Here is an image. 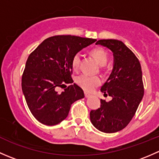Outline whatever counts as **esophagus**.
Wrapping results in <instances>:
<instances>
[{"instance_id":"obj_1","label":"esophagus","mask_w":159,"mask_h":159,"mask_svg":"<svg viewBox=\"0 0 159 159\" xmlns=\"http://www.w3.org/2000/svg\"><path fill=\"white\" fill-rule=\"evenodd\" d=\"M84 97H85V98H89V97H90V94H89V93L84 92Z\"/></svg>"}]
</instances>
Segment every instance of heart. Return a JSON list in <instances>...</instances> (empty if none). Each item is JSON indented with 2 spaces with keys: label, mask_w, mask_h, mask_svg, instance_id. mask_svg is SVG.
Wrapping results in <instances>:
<instances>
[{
  "label": "heart",
  "mask_w": 159,
  "mask_h": 159,
  "mask_svg": "<svg viewBox=\"0 0 159 159\" xmlns=\"http://www.w3.org/2000/svg\"><path fill=\"white\" fill-rule=\"evenodd\" d=\"M91 55L97 60L101 65H105L108 61V53L106 50L102 47H97L91 49L90 51ZM81 62V56L79 54H75L71 60V66L74 70H77ZM77 84L86 91H94L98 86L102 84V79L99 76H91V75L81 74L75 78Z\"/></svg>",
  "instance_id": "obj_1"
}]
</instances>
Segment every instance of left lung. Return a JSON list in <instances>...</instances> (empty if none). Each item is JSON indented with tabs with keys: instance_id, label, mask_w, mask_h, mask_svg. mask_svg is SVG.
Here are the masks:
<instances>
[{
	"instance_id": "8db88e82",
	"label": "left lung",
	"mask_w": 159,
	"mask_h": 159,
	"mask_svg": "<svg viewBox=\"0 0 159 159\" xmlns=\"http://www.w3.org/2000/svg\"><path fill=\"white\" fill-rule=\"evenodd\" d=\"M96 44L113 52V70L101 89L112 99L108 102L101 99V107L91 111L90 119L99 131L114 133L129 125L143 98L142 68L138 57L122 41L103 39Z\"/></svg>"
}]
</instances>
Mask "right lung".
Masks as SVG:
<instances>
[{
  "instance_id": "obj_1",
  "label": "right lung",
  "mask_w": 159,
  "mask_h": 159,
  "mask_svg": "<svg viewBox=\"0 0 159 159\" xmlns=\"http://www.w3.org/2000/svg\"><path fill=\"white\" fill-rule=\"evenodd\" d=\"M96 39L71 35H55L44 40L28 56L21 86L27 105L35 118L46 125L65 120L75 101L84 97L73 84L71 60L75 54ZM70 84L61 93L57 87Z\"/></svg>"
}]
</instances>
